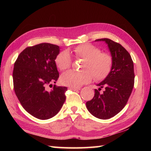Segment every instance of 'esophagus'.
I'll return each mask as SVG.
<instances>
[{
    "instance_id": "34e87169",
    "label": "esophagus",
    "mask_w": 151,
    "mask_h": 151,
    "mask_svg": "<svg viewBox=\"0 0 151 151\" xmlns=\"http://www.w3.org/2000/svg\"><path fill=\"white\" fill-rule=\"evenodd\" d=\"M69 89H71V90H73V91H77V90H80V89H81V88H74V87H69Z\"/></svg>"
}]
</instances>
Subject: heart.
<instances>
[{
	"label": "heart",
	"mask_w": 151,
	"mask_h": 151,
	"mask_svg": "<svg viewBox=\"0 0 151 151\" xmlns=\"http://www.w3.org/2000/svg\"><path fill=\"white\" fill-rule=\"evenodd\" d=\"M73 56L77 60H83L82 71L69 70L61 76V84L77 88L90 82L93 76L95 81H102L110 75L114 64L113 57L110 54L101 52L99 47L89 43L79 45L73 50ZM72 63L69 54L66 51L60 52L55 58L58 69L65 70L69 69Z\"/></svg>",
	"instance_id": "b5f03b06"
}]
</instances>
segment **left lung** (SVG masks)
I'll use <instances>...</instances> for the list:
<instances>
[{
	"label": "left lung",
	"mask_w": 151,
	"mask_h": 151,
	"mask_svg": "<svg viewBox=\"0 0 151 151\" xmlns=\"http://www.w3.org/2000/svg\"><path fill=\"white\" fill-rule=\"evenodd\" d=\"M96 41L108 44L114 64L110 75L97 84L99 88L95 89L94 97L86 102V107L95 117L108 119L119 113L127 103L134 85V63L130 54L121 44L108 38ZM102 88L105 90L101 93Z\"/></svg>",
	"instance_id": "obj_1"
}]
</instances>
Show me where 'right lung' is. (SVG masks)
<instances>
[{"mask_svg": "<svg viewBox=\"0 0 151 151\" xmlns=\"http://www.w3.org/2000/svg\"><path fill=\"white\" fill-rule=\"evenodd\" d=\"M60 47L50 43L28 47L19 54L13 71L14 88L28 113L42 120L56 115L65 101L67 87L53 86L59 77L55 58Z\"/></svg>", "mask_w": 151, "mask_h": 151, "instance_id": "obj_1", "label": "right lung"}]
</instances>
